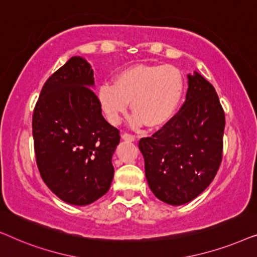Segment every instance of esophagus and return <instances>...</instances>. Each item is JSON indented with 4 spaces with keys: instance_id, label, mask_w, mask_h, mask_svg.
Masks as SVG:
<instances>
[{
    "instance_id": "1",
    "label": "esophagus",
    "mask_w": 257,
    "mask_h": 257,
    "mask_svg": "<svg viewBox=\"0 0 257 257\" xmlns=\"http://www.w3.org/2000/svg\"><path fill=\"white\" fill-rule=\"evenodd\" d=\"M121 138L126 140V142H135V140H136V137L131 135V133H122Z\"/></svg>"
}]
</instances>
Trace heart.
<instances>
[{
  "label": "heart",
  "instance_id": "1",
  "mask_svg": "<svg viewBox=\"0 0 257 257\" xmlns=\"http://www.w3.org/2000/svg\"><path fill=\"white\" fill-rule=\"evenodd\" d=\"M185 91L180 70L168 64L136 65L115 77L114 84L104 83L98 100L108 121L118 124L132 103L137 122L160 127L171 120L179 108Z\"/></svg>",
  "mask_w": 257,
  "mask_h": 257
}]
</instances>
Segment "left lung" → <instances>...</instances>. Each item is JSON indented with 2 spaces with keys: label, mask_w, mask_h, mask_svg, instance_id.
I'll return each instance as SVG.
<instances>
[{
  "label": "left lung",
  "mask_w": 257,
  "mask_h": 257,
  "mask_svg": "<svg viewBox=\"0 0 257 257\" xmlns=\"http://www.w3.org/2000/svg\"><path fill=\"white\" fill-rule=\"evenodd\" d=\"M224 111L201 75L188 76L186 100L152 137L139 140L153 194L172 206L192 201L208 187L222 161Z\"/></svg>",
  "instance_id": "1"
}]
</instances>
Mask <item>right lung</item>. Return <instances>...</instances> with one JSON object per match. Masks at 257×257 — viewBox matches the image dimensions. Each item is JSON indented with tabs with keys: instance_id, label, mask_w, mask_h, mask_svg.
Returning <instances> with one entry per match:
<instances>
[{
	"instance_id": "obj_1",
	"label": "right lung",
	"mask_w": 257,
	"mask_h": 257,
	"mask_svg": "<svg viewBox=\"0 0 257 257\" xmlns=\"http://www.w3.org/2000/svg\"><path fill=\"white\" fill-rule=\"evenodd\" d=\"M93 70L75 56L49 77L33 114L35 156L45 185L63 201L90 205L110 188L120 132L101 115Z\"/></svg>"
}]
</instances>
